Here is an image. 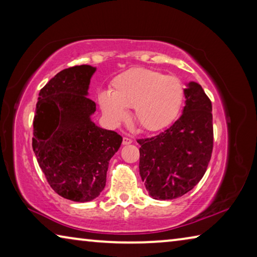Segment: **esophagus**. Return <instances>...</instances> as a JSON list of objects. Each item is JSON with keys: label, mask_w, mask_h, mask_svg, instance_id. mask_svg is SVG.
<instances>
[{"label": "esophagus", "mask_w": 257, "mask_h": 257, "mask_svg": "<svg viewBox=\"0 0 257 257\" xmlns=\"http://www.w3.org/2000/svg\"><path fill=\"white\" fill-rule=\"evenodd\" d=\"M133 143V139L130 138V137H123V139H122V144L123 145H129V144H132Z\"/></svg>", "instance_id": "esophagus-1"}]
</instances>
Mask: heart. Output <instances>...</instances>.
Segmentation results:
<instances>
[{
	"label": "heart",
	"instance_id": "1",
	"mask_svg": "<svg viewBox=\"0 0 257 257\" xmlns=\"http://www.w3.org/2000/svg\"><path fill=\"white\" fill-rule=\"evenodd\" d=\"M185 101V87L177 77L152 69H130L113 79L111 92L98 94L106 119L119 124L128 118L127 108L146 132H159L177 119Z\"/></svg>",
	"mask_w": 257,
	"mask_h": 257
}]
</instances>
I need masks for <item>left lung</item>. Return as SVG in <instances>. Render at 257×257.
Returning a JSON list of instances; mask_svg holds the SVG:
<instances>
[{
  "label": "left lung",
  "mask_w": 257,
  "mask_h": 257,
  "mask_svg": "<svg viewBox=\"0 0 257 257\" xmlns=\"http://www.w3.org/2000/svg\"><path fill=\"white\" fill-rule=\"evenodd\" d=\"M186 104L175 123L158 136L138 139L139 175L154 199H175L205 173L213 150L212 103L202 86L186 84Z\"/></svg>",
  "instance_id": "left-lung-1"
}]
</instances>
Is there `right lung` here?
<instances>
[{
	"label": "right lung",
	"instance_id": "right-lung-1",
	"mask_svg": "<svg viewBox=\"0 0 257 257\" xmlns=\"http://www.w3.org/2000/svg\"><path fill=\"white\" fill-rule=\"evenodd\" d=\"M96 68L71 67L43 87L34 118L33 150L50 186L73 202H90L105 187L108 162L122 137L97 127L88 97Z\"/></svg>",
	"mask_w": 257,
	"mask_h": 257
}]
</instances>
